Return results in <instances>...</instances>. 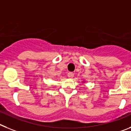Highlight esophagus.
Instances as JSON below:
<instances>
[{"mask_svg":"<svg viewBox=\"0 0 131 131\" xmlns=\"http://www.w3.org/2000/svg\"><path fill=\"white\" fill-rule=\"evenodd\" d=\"M67 76H68V77H69V78H72L74 77V73H72V72H69L68 74H67Z\"/></svg>","mask_w":131,"mask_h":131,"instance_id":"34e87169","label":"esophagus"}]
</instances>
